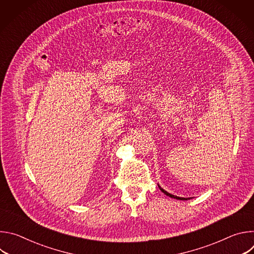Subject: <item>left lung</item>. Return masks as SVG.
Wrapping results in <instances>:
<instances>
[{"instance_id":"8db88e82","label":"left lung","mask_w":254,"mask_h":254,"mask_svg":"<svg viewBox=\"0 0 254 254\" xmlns=\"http://www.w3.org/2000/svg\"><path fill=\"white\" fill-rule=\"evenodd\" d=\"M160 187V186H159ZM160 189H161V191L164 193V194H166L167 196H169V197H171V198H174V199H178V200H188L189 198H181V197H177V196H174V195H172V194H170V193H168L167 191H165L164 189H162L161 187H160Z\"/></svg>"}]
</instances>
